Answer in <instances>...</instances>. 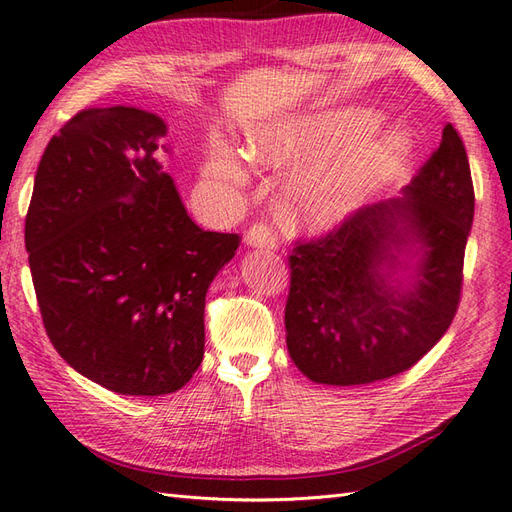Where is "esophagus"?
Instances as JSON below:
<instances>
[{
    "label": "esophagus",
    "mask_w": 512,
    "mask_h": 512,
    "mask_svg": "<svg viewBox=\"0 0 512 512\" xmlns=\"http://www.w3.org/2000/svg\"><path fill=\"white\" fill-rule=\"evenodd\" d=\"M245 243L252 245V247H271V249H274L278 245L276 227L267 223V221L252 223L245 232Z\"/></svg>",
    "instance_id": "esophagus-1"
}]
</instances>
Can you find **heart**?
<instances>
[{"label": "heart", "instance_id": "b5f03b06", "mask_svg": "<svg viewBox=\"0 0 512 512\" xmlns=\"http://www.w3.org/2000/svg\"><path fill=\"white\" fill-rule=\"evenodd\" d=\"M380 117L371 110H344L314 123H298L252 145L254 161L296 159L314 156L325 159L344 154V159L327 170H314L291 185L287 205L300 221L325 225L347 214L373 190L387 183L409 156V139L398 130L373 134ZM205 174L214 181L236 185L243 170L232 150L214 143L205 163Z\"/></svg>", "mask_w": 512, "mask_h": 512}]
</instances>
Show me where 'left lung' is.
Returning a JSON list of instances; mask_svg holds the SVG:
<instances>
[{
  "mask_svg": "<svg viewBox=\"0 0 512 512\" xmlns=\"http://www.w3.org/2000/svg\"><path fill=\"white\" fill-rule=\"evenodd\" d=\"M473 212L466 148L448 123L402 196L294 241L285 327L296 367L314 382L353 387L424 358L460 307ZM402 253L418 256L411 286L390 280Z\"/></svg>",
  "mask_w": 512,
  "mask_h": 512,
  "instance_id": "left-lung-1",
  "label": "left lung"
}]
</instances>
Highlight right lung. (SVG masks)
Wrapping results in <instances>:
<instances>
[{"label":"right lung","mask_w":512,"mask_h":512,"mask_svg":"<svg viewBox=\"0 0 512 512\" xmlns=\"http://www.w3.org/2000/svg\"><path fill=\"white\" fill-rule=\"evenodd\" d=\"M165 132L145 110H79L46 145L26 214L52 347L121 395L190 382L203 362L207 287L241 245L187 216L159 161Z\"/></svg>","instance_id":"1"}]
</instances>
